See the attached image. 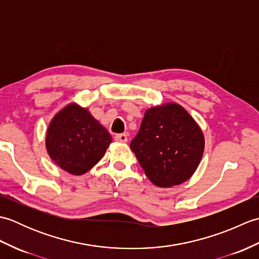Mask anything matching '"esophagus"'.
I'll return each mask as SVG.
<instances>
[{
    "label": "esophagus",
    "mask_w": 259,
    "mask_h": 259,
    "mask_svg": "<svg viewBox=\"0 0 259 259\" xmlns=\"http://www.w3.org/2000/svg\"><path fill=\"white\" fill-rule=\"evenodd\" d=\"M114 139H115V141H119V142H126V141H128V136H126L125 134L115 135Z\"/></svg>",
    "instance_id": "34e87169"
}]
</instances>
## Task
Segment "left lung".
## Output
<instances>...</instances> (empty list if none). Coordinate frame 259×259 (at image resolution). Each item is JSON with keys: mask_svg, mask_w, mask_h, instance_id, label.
Listing matches in <instances>:
<instances>
[{"mask_svg": "<svg viewBox=\"0 0 259 259\" xmlns=\"http://www.w3.org/2000/svg\"><path fill=\"white\" fill-rule=\"evenodd\" d=\"M130 148L151 183L167 188L194 175L203 155L205 137L185 108L168 102L147 110Z\"/></svg>", "mask_w": 259, "mask_h": 259, "instance_id": "1", "label": "left lung"}]
</instances>
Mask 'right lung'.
Returning <instances> with one entry per match:
<instances>
[{
	"mask_svg": "<svg viewBox=\"0 0 259 259\" xmlns=\"http://www.w3.org/2000/svg\"><path fill=\"white\" fill-rule=\"evenodd\" d=\"M111 141L108 130L89 110L72 102L51 120L46 147L54 163L64 171L80 176L101 160Z\"/></svg>",
	"mask_w": 259,
	"mask_h": 259,
	"instance_id": "1",
	"label": "right lung"
}]
</instances>
